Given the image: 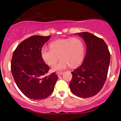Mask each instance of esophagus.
Listing matches in <instances>:
<instances>
[{"label":"esophagus","mask_w":121,"mask_h":121,"mask_svg":"<svg viewBox=\"0 0 121 121\" xmlns=\"http://www.w3.org/2000/svg\"><path fill=\"white\" fill-rule=\"evenodd\" d=\"M57 76H58V77H59V76H60L61 75L63 74V73H62V72H58V73H57Z\"/></svg>","instance_id":"esophagus-1"}]
</instances>
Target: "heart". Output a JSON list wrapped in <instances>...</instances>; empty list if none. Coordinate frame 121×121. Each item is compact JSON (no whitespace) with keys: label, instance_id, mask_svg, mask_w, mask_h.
Returning a JSON list of instances; mask_svg holds the SVG:
<instances>
[{"label":"heart","instance_id":"obj_1","mask_svg":"<svg viewBox=\"0 0 121 121\" xmlns=\"http://www.w3.org/2000/svg\"><path fill=\"white\" fill-rule=\"evenodd\" d=\"M51 48L43 47L41 56L44 61L49 65H53L59 58L58 63L52 67V71H60L68 65L73 68L79 65L84 56L83 43L78 38L60 39L52 42Z\"/></svg>","mask_w":121,"mask_h":121}]
</instances>
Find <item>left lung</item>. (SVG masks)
I'll return each mask as SVG.
<instances>
[{
  "label": "left lung",
  "mask_w": 121,
  "mask_h": 121,
  "mask_svg": "<svg viewBox=\"0 0 121 121\" xmlns=\"http://www.w3.org/2000/svg\"><path fill=\"white\" fill-rule=\"evenodd\" d=\"M77 34L85 42L87 52L82 64L72 72L69 87L77 96L89 98L97 95L104 85L110 63V53L102 39L88 32Z\"/></svg>",
  "instance_id": "1"
}]
</instances>
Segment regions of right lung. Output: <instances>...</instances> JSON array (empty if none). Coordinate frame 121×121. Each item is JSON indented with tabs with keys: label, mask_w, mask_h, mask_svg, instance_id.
Here are the masks:
<instances>
[{
	"label": "right lung",
	"mask_w": 121,
	"mask_h": 121,
	"mask_svg": "<svg viewBox=\"0 0 121 121\" xmlns=\"http://www.w3.org/2000/svg\"><path fill=\"white\" fill-rule=\"evenodd\" d=\"M51 35H33L23 40L13 54L11 71L20 91L32 99L40 100L49 96L58 79L55 73L46 74L49 67L41 56L43 45Z\"/></svg>",
	"instance_id": "obj_1"
}]
</instances>
